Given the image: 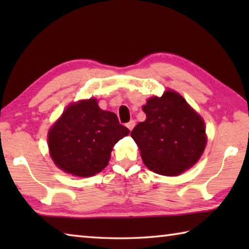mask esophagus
I'll return each instance as SVG.
<instances>
[{
  "label": "esophagus",
  "instance_id": "esophagus-1",
  "mask_svg": "<svg viewBox=\"0 0 249 249\" xmlns=\"http://www.w3.org/2000/svg\"><path fill=\"white\" fill-rule=\"evenodd\" d=\"M134 126H135V121H129L127 124H126V127H127L129 130H132L133 128H134Z\"/></svg>",
  "mask_w": 249,
  "mask_h": 249
}]
</instances>
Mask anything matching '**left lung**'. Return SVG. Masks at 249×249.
Here are the masks:
<instances>
[{
	"label": "left lung",
	"mask_w": 249,
	"mask_h": 249,
	"mask_svg": "<svg viewBox=\"0 0 249 249\" xmlns=\"http://www.w3.org/2000/svg\"><path fill=\"white\" fill-rule=\"evenodd\" d=\"M146 121L130 132L151 171L177 176L191 168L205 148L204 122L182 96L167 91L150 98L142 107Z\"/></svg>",
	"instance_id": "1"
}]
</instances>
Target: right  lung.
Wrapping results in <instances>:
<instances>
[{
  "instance_id": "obj_1",
  "label": "right lung",
  "mask_w": 249,
  "mask_h": 249,
  "mask_svg": "<svg viewBox=\"0 0 249 249\" xmlns=\"http://www.w3.org/2000/svg\"><path fill=\"white\" fill-rule=\"evenodd\" d=\"M128 133L115 113L103 111L90 99L67 107L49 130L48 146L60 169L90 177L107 166L113 146Z\"/></svg>"
}]
</instances>
